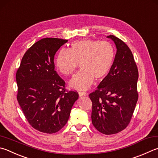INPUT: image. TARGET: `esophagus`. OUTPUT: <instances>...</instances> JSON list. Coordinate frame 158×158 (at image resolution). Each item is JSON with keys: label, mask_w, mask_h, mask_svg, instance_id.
<instances>
[{"label": "esophagus", "mask_w": 158, "mask_h": 158, "mask_svg": "<svg viewBox=\"0 0 158 158\" xmlns=\"http://www.w3.org/2000/svg\"><path fill=\"white\" fill-rule=\"evenodd\" d=\"M86 94V92L85 91H79V96H84Z\"/></svg>", "instance_id": "1"}]
</instances>
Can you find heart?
Returning <instances> with one entry per match:
<instances>
[{"label":"heart","mask_w":158,"mask_h":158,"mask_svg":"<svg viewBox=\"0 0 158 158\" xmlns=\"http://www.w3.org/2000/svg\"><path fill=\"white\" fill-rule=\"evenodd\" d=\"M114 50L107 41L84 39L74 42L69 50L61 49L55 65L64 76H70L79 64L81 70L70 80V87L84 90L93 84L94 79H104L113 66Z\"/></svg>","instance_id":"obj_1"}]
</instances>
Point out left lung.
Wrapping results in <instances>:
<instances>
[{"label":"left lung","instance_id":"8db88e82","mask_svg":"<svg viewBox=\"0 0 158 158\" xmlns=\"http://www.w3.org/2000/svg\"><path fill=\"white\" fill-rule=\"evenodd\" d=\"M107 37L117 48L113 65L89 97L94 128L103 134L112 135L124 130L131 122L138 99V70L128 45L113 35Z\"/></svg>","mask_w":158,"mask_h":158}]
</instances>
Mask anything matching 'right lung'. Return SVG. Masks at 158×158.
Listing matches in <instances>:
<instances>
[{
    "instance_id": "1",
    "label": "right lung",
    "mask_w": 158,
    "mask_h": 158,
    "mask_svg": "<svg viewBox=\"0 0 158 158\" xmlns=\"http://www.w3.org/2000/svg\"><path fill=\"white\" fill-rule=\"evenodd\" d=\"M66 39L44 38L23 56L17 70V100L29 124L45 133H54L66 124L77 91H68L54 70V55Z\"/></svg>"
}]
</instances>
